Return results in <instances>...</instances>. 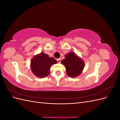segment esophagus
<instances>
[{
	"instance_id": "esophagus-1",
	"label": "esophagus",
	"mask_w": 120,
	"mask_h": 120,
	"mask_svg": "<svg viewBox=\"0 0 120 120\" xmlns=\"http://www.w3.org/2000/svg\"><path fill=\"white\" fill-rule=\"evenodd\" d=\"M57 61L58 63H60V62H61V59H57Z\"/></svg>"
}]
</instances>
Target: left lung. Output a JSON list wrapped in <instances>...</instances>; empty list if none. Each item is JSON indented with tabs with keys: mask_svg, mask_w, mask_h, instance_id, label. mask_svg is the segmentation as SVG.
<instances>
[{
	"mask_svg": "<svg viewBox=\"0 0 120 120\" xmlns=\"http://www.w3.org/2000/svg\"><path fill=\"white\" fill-rule=\"evenodd\" d=\"M65 57L61 61V63L66 68L68 77L75 78L80 75L85 67L83 60L73 52L67 53Z\"/></svg>",
	"mask_w": 120,
	"mask_h": 120,
	"instance_id": "8db88e82",
	"label": "left lung"
}]
</instances>
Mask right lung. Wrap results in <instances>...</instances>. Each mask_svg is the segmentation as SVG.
I'll return each mask as SVG.
<instances>
[{
    "label": "right lung",
    "instance_id": "add662e5",
    "mask_svg": "<svg viewBox=\"0 0 120 120\" xmlns=\"http://www.w3.org/2000/svg\"><path fill=\"white\" fill-rule=\"evenodd\" d=\"M57 61L48 54L41 52L34 56L30 61L32 72L38 78H45L50 74V68L52 64H57Z\"/></svg>",
    "mask_w": 120,
    "mask_h": 120
}]
</instances>
